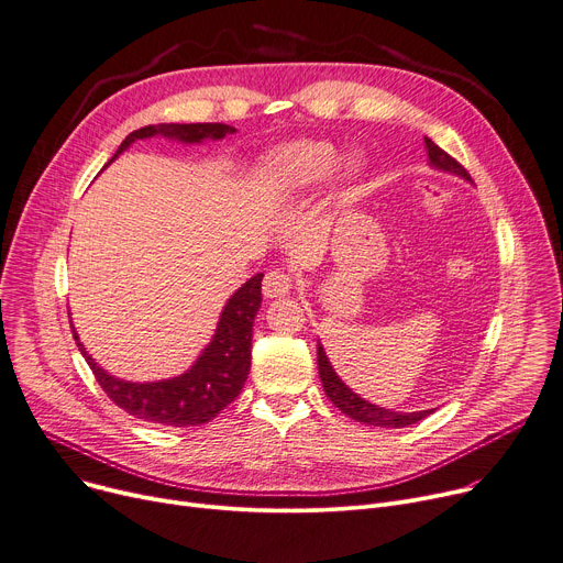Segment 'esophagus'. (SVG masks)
<instances>
[{"instance_id":"obj_1","label":"esophagus","mask_w":563,"mask_h":563,"mask_svg":"<svg viewBox=\"0 0 563 563\" xmlns=\"http://www.w3.org/2000/svg\"><path fill=\"white\" fill-rule=\"evenodd\" d=\"M289 289H291V274L283 269L267 272L265 280H262V291H265L267 298H280L289 294Z\"/></svg>"}]
</instances>
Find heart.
<instances>
[{"mask_svg":"<svg viewBox=\"0 0 563 563\" xmlns=\"http://www.w3.org/2000/svg\"><path fill=\"white\" fill-rule=\"evenodd\" d=\"M336 163V148L330 142H291L285 144L267 158L262 167V178L267 180L274 192L306 190L310 185L321 183ZM360 163L355 158L344 163V174L353 176Z\"/></svg>","mask_w":563,"mask_h":563,"instance_id":"heart-1","label":"heart"}]
</instances>
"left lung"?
<instances>
[{
	"label": "left lung",
	"mask_w": 563,
	"mask_h": 563,
	"mask_svg": "<svg viewBox=\"0 0 563 563\" xmlns=\"http://www.w3.org/2000/svg\"><path fill=\"white\" fill-rule=\"evenodd\" d=\"M426 146H428V158L430 165L443 172L457 174L466 180H471L468 172L453 158L448 156L441 146H437L430 137H426ZM317 364H319V376L323 383V391L325 396L340 407L346 417H351L357 423H366V426H380V428H407L411 423H419L426 417H430L434 409H423V411H391L378 405H371L368 400L360 398L357 394H353L342 380L336 376L334 368L330 366L325 351L321 344H317Z\"/></svg>",
	"instance_id": "left-lung-1"
}]
</instances>
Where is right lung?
<instances>
[{
	"label": "right lung",
	"instance_id": "obj_1",
	"mask_svg": "<svg viewBox=\"0 0 563 563\" xmlns=\"http://www.w3.org/2000/svg\"><path fill=\"white\" fill-rule=\"evenodd\" d=\"M229 133H235L229 124H156L144 126L126 135L115 152L118 158L124 148L142 137L165 135L187 144L201 140H221ZM262 303V274H255L246 280L231 298L221 312L212 342L183 376L158 380V383H129L110 376L88 355L79 334L71 325L74 342H77L81 355L92 368L97 383L106 396L122 407L135 419L148 423H163L172 428L201 426L214 419L219 411L233 402L249 376L251 368V336L253 319Z\"/></svg>",
	"mask_w": 563,
	"mask_h": 563
}]
</instances>
